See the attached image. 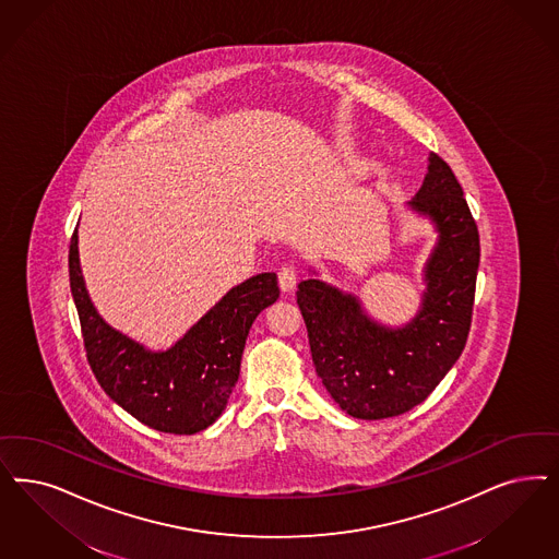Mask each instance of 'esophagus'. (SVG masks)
<instances>
[{
	"instance_id": "34e87169",
	"label": "esophagus",
	"mask_w": 559,
	"mask_h": 559,
	"mask_svg": "<svg viewBox=\"0 0 559 559\" xmlns=\"http://www.w3.org/2000/svg\"><path fill=\"white\" fill-rule=\"evenodd\" d=\"M278 285L285 293H290L297 285V269L293 264H285L283 269L278 270Z\"/></svg>"
}]
</instances>
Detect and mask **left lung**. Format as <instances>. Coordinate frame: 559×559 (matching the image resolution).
I'll return each mask as SVG.
<instances>
[{
  "mask_svg": "<svg viewBox=\"0 0 559 559\" xmlns=\"http://www.w3.org/2000/svg\"><path fill=\"white\" fill-rule=\"evenodd\" d=\"M406 206L438 233L425 262L421 306L406 324L373 320L357 295L328 285L311 266L297 290L316 373L355 419L396 417L421 405L459 361L471 330L479 231L461 183L438 154H429L424 186Z\"/></svg>",
  "mask_w": 559,
  "mask_h": 559,
  "instance_id": "1",
  "label": "left lung"
}]
</instances>
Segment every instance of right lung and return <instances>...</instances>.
Segmentation results:
<instances>
[{
	"label": "right lung",
	"mask_w": 559,
	"mask_h": 559,
	"mask_svg": "<svg viewBox=\"0 0 559 559\" xmlns=\"http://www.w3.org/2000/svg\"><path fill=\"white\" fill-rule=\"evenodd\" d=\"M70 289L100 388L140 424L175 436L198 433L221 417L251 324L281 293L274 272L255 274L227 290L174 347L151 350L98 316L80 269L78 231L70 243Z\"/></svg>",
	"instance_id": "1"
}]
</instances>
